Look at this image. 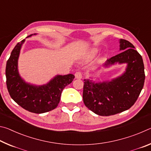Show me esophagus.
Masks as SVG:
<instances>
[{
  "label": "esophagus",
  "mask_w": 151,
  "mask_h": 151,
  "mask_svg": "<svg viewBox=\"0 0 151 151\" xmlns=\"http://www.w3.org/2000/svg\"><path fill=\"white\" fill-rule=\"evenodd\" d=\"M75 78H77V79H81L82 78H83V74H82L81 72H80V71H77L75 73Z\"/></svg>",
  "instance_id": "1"
}]
</instances>
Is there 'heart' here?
I'll return each mask as SVG.
<instances>
[{
	"instance_id": "1",
	"label": "heart",
	"mask_w": 151,
	"mask_h": 151,
	"mask_svg": "<svg viewBox=\"0 0 151 151\" xmlns=\"http://www.w3.org/2000/svg\"><path fill=\"white\" fill-rule=\"evenodd\" d=\"M96 52H97V50H91V52H90V58H93L94 56V55H95Z\"/></svg>"
}]
</instances>
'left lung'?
I'll use <instances>...</instances> for the list:
<instances>
[{
  "label": "left lung",
  "mask_w": 151,
  "mask_h": 151,
  "mask_svg": "<svg viewBox=\"0 0 151 151\" xmlns=\"http://www.w3.org/2000/svg\"><path fill=\"white\" fill-rule=\"evenodd\" d=\"M122 52L110 58L104 66L127 63L126 71L111 81L94 83L84 80L83 102L100 116H111L129 109L137 101L144 86L145 75L142 58L132 43L120 40Z\"/></svg>",
  "instance_id": "8db88e82"
}]
</instances>
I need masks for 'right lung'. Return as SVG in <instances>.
Masks as SVG:
<instances>
[{"label": "right lung", "instance_id": "add662e5", "mask_svg": "<svg viewBox=\"0 0 151 151\" xmlns=\"http://www.w3.org/2000/svg\"><path fill=\"white\" fill-rule=\"evenodd\" d=\"M32 34L27 37H31ZM22 40L17 43L6 62V86L10 96L22 108L27 111L40 114L52 111L58 106L60 95L65 86L73 81L75 76L57 75L47 85L36 86L25 82L18 71V59Z\"/></svg>", "mask_w": 151, "mask_h": 151}]
</instances>
